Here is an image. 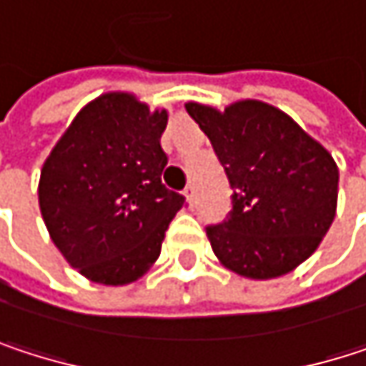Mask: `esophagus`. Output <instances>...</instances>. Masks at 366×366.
I'll use <instances>...</instances> for the list:
<instances>
[{"mask_svg": "<svg viewBox=\"0 0 366 366\" xmlns=\"http://www.w3.org/2000/svg\"><path fill=\"white\" fill-rule=\"evenodd\" d=\"M184 197H186L188 205H194V186H192V184H188V186L184 188Z\"/></svg>", "mask_w": 366, "mask_h": 366, "instance_id": "34e87169", "label": "esophagus"}]
</instances>
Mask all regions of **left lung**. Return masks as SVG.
I'll use <instances>...</instances> for the list:
<instances>
[{
    "mask_svg": "<svg viewBox=\"0 0 366 366\" xmlns=\"http://www.w3.org/2000/svg\"><path fill=\"white\" fill-rule=\"evenodd\" d=\"M233 188L231 216L207 227L218 260L250 280H273L314 254L337 212L330 152L286 112L244 99L224 112L188 102Z\"/></svg>",
    "mask_w": 366,
    "mask_h": 366,
    "instance_id": "1",
    "label": "left lung"
}]
</instances>
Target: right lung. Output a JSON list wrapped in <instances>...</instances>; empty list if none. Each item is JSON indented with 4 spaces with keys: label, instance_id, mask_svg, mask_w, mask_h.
<instances>
[{
    "label": "right lung",
    "instance_id": "right-lung-1",
    "mask_svg": "<svg viewBox=\"0 0 366 366\" xmlns=\"http://www.w3.org/2000/svg\"><path fill=\"white\" fill-rule=\"evenodd\" d=\"M167 110L106 93L76 114L44 161L37 199L50 239L84 277L124 286L161 254L184 197L165 188Z\"/></svg>",
    "mask_w": 366,
    "mask_h": 366
}]
</instances>
